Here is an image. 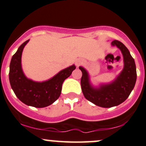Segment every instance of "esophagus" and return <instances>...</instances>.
<instances>
[{"mask_svg": "<svg viewBox=\"0 0 146 146\" xmlns=\"http://www.w3.org/2000/svg\"><path fill=\"white\" fill-rule=\"evenodd\" d=\"M82 64H83V62L82 61V60H77L76 62H75V64H76L77 67H79V66H81V65Z\"/></svg>", "mask_w": 146, "mask_h": 146, "instance_id": "34e87169", "label": "esophagus"}]
</instances>
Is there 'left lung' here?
Here are the masks:
<instances>
[{
  "label": "left lung",
  "instance_id": "8db88e82",
  "mask_svg": "<svg viewBox=\"0 0 146 146\" xmlns=\"http://www.w3.org/2000/svg\"><path fill=\"white\" fill-rule=\"evenodd\" d=\"M111 44L121 50L124 62L123 69L113 82L95 88L90 84L88 72L82 66L79 67L82 73L81 87L84 96L88 101L103 108H110L124 102L135 87L137 80L136 65L128 48L117 40L112 42Z\"/></svg>",
  "mask_w": 146,
  "mask_h": 146
}]
</instances>
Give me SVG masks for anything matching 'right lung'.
Returning a JSON list of instances; mask_svg holds the SVG:
<instances>
[{
	"mask_svg": "<svg viewBox=\"0 0 146 146\" xmlns=\"http://www.w3.org/2000/svg\"><path fill=\"white\" fill-rule=\"evenodd\" d=\"M29 40L23 43L11 58L9 82L15 95L23 103L36 108H44L58 100L61 94L64 81L71 75L76 66L73 64L62 70L50 80L42 82L29 80L25 75L21 66L22 53Z\"/></svg>",
	"mask_w": 146,
	"mask_h": 146,
	"instance_id": "obj_1",
	"label": "right lung"
}]
</instances>
